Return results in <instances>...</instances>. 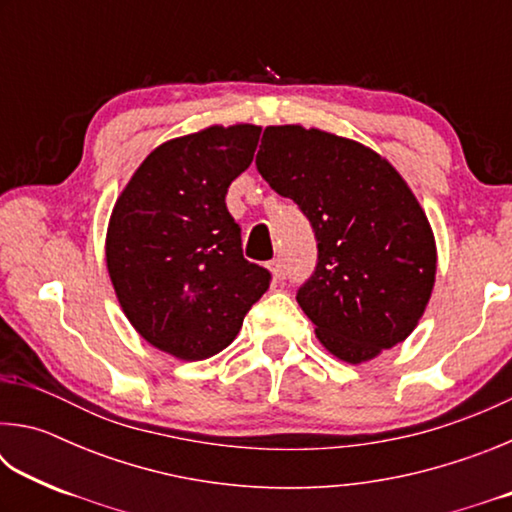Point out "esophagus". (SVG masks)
<instances>
[{"instance_id":"obj_1","label":"esophagus","mask_w":512,"mask_h":512,"mask_svg":"<svg viewBox=\"0 0 512 512\" xmlns=\"http://www.w3.org/2000/svg\"><path fill=\"white\" fill-rule=\"evenodd\" d=\"M268 271L273 273L275 280H282V277L287 275V271H284V264H282V259H273V262H268Z\"/></svg>"}]
</instances>
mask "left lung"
I'll use <instances>...</instances> for the list:
<instances>
[{"label":"left lung","mask_w":512,"mask_h":512,"mask_svg":"<svg viewBox=\"0 0 512 512\" xmlns=\"http://www.w3.org/2000/svg\"><path fill=\"white\" fill-rule=\"evenodd\" d=\"M255 164L314 230L318 262L296 300L318 341L348 363L402 343L431 298L436 244L400 173L368 146L302 126H268Z\"/></svg>","instance_id":"left-lung-1"}]
</instances>
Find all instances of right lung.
I'll return each mask as SVG.
<instances>
[{"label":"right lung","instance_id":"1","mask_svg":"<svg viewBox=\"0 0 512 512\" xmlns=\"http://www.w3.org/2000/svg\"><path fill=\"white\" fill-rule=\"evenodd\" d=\"M262 128L212 126L158 146L117 198L106 262L119 305L153 348L201 361L235 341L271 273L241 253L225 207Z\"/></svg>","mask_w":512,"mask_h":512}]
</instances>
